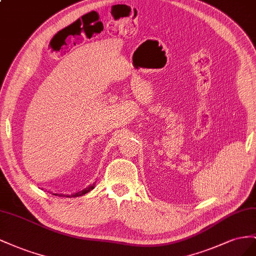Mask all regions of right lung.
Here are the masks:
<instances>
[{
	"label": "right lung",
	"instance_id": "obj_1",
	"mask_svg": "<svg viewBox=\"0 0 256 256\" xmlns=\"http://www.w3.org/2000/svg\"><path fill=\"white\" fill-rule=\"evenodd\" d=\"M94 186H96V184H93L92 186H88V188H86L84 190H82V192H78V193H76V194H74V195H72V196L76 197V196H80V195H84V194H86V193H88V192H90L91 190H93ZM54 195H58V194H54ZM61 196H62V195H61ZM64 196H65V195H64ZM66 197H70V195H68V196L66 195Z\"/></svg>",
	"mask_w": 256,
	"mask_h": 256
}]
</instances>
